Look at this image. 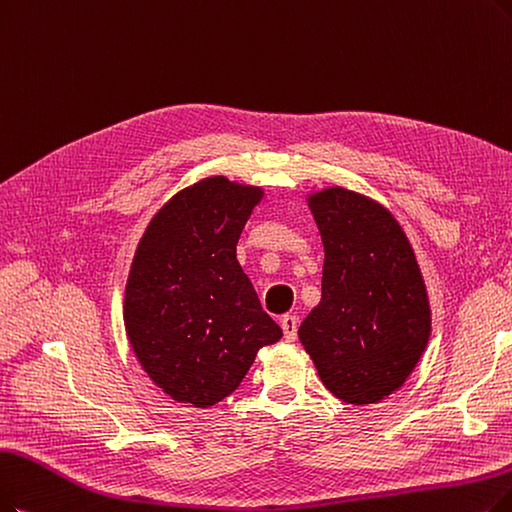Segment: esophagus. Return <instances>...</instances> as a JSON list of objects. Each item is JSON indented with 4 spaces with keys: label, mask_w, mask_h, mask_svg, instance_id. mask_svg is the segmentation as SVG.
Masks as SVG:
<instances>
[{
    "label": "esophagus",
    "mask_w": 512,
    "mask_h": 512,
    "mask_svg": "<svg viewBox=\"0 0 512 512\" xmlns=\"http://www.w3.org/2000/svg\"><path fill=\"white\" fill-rule=\"evenodd\" d=\"M281 330H283L285 340H290V342L296 340V336H298V317L296 315H283Z\"/></svg>",
    "instance_id": "1"
}]
</instances>
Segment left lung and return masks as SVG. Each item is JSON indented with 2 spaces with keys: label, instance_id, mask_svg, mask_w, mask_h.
<instances>
[{
  "label": "left lung",
  "instance_id": "8db88e82",
  "mask_svg": "<svg viewBox=\"0 0 512 512\" xmlns=\"http://www.w3.org/2000/svg\"><path fill=\"white\" fill-rule=\"evenodd\" d=\"M323 241L321 300L298 336L327 391L367 405L410 378L431 336L416 254L382 203L327 187L309 195Z\"/></svg>",
  "mask_w": 512,
  "mask_h": 512
}]
</instances>
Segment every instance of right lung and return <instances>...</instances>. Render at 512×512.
<instances>
[{
  "label": "right lung",
  "mask_w": 512,
  "mask_h": 512,
  "mask_svg": "<svg viewBox=\"0 0 512 512\" xmlns=\"http://www.w3.org/2000/svg\"><path fill=\"white\" fill-rule=\"evenodd\" d=\"M264 191L224 176L178 191L142 233L124 323L142 370L178 403L229 397L281 327L262 311L237 241Z\"/></svg>",
  "instance_id": "1"
}]
</instances>
